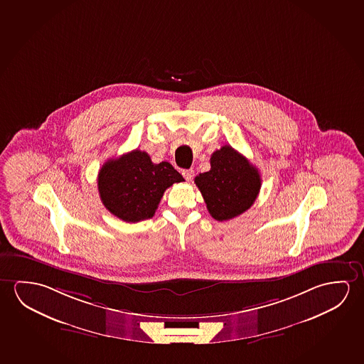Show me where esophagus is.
I'll return each instance as SVG.
<instances>
[{"label": "esophagus", "instance_id": "34e87169", "mask_svg": "<svg viewBox=\"0 0 364 364\" xmlns=\"http://www.w3.org/2000/svg\"><path fill=\"white\" fill-rule=\"evenodd\" d=\"M183 176H184L186 181H193V179H194V170H184L183 171Z\"/></svg>", "mask_w": 364, "mask_h": 364}]
</instances>
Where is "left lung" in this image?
I'll use <instances>...</instances> for the list:
<instances>
[{
	"label": "left lung",
	"instance_id": "left-lung-1",
	"mask_svg": "<svg viewBox=\"0 0 364 364\" xmlns=\"http://www.w3.org/2000/svg\"><path fill=\"white\" fill-rule=\"evenodd\" d=\"M208 212L219 222L238 217L252 207L261 189V176L246 157L225 145L210 156V170L196 180Z\"/></svg>",
	"mask_w": 364,
	"mask_h": 364
}]
</instances>
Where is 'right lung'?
<instances>
[{
	"label": "right lung",
	"instance_id": "obj_1",
	"mask_svg": "<svg viewBox=\"0 0 364 364\" xmlns=\"http://www.w3.org/2000/svg\"><path fill=\"white\" fill-rule=\"evenodd\" d=\"M98 191L103 205L127 223L154 217L165 191L184 181L168 161L154 164L140 150L107 160L98 173Z\"/></svg>",
	"mask_w": 364,
	"mask_h": 364
}]
</instances>
